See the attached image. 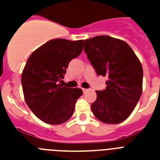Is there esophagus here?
<instances>
[{
    "label": "esophagus",
    "mask_w": 160,
    "mask_h": 160,
    "mask_svg": "<svg viewBox=\"0 0 160 160\" xmlns=\"http://www.w3.org/2000/svg\"><path fill=\"white\" fill-rule=\"evenodd\" d=\"M82 90H83V92H84V93H86V92H88V91H89V89H85V88H83Z\"/></svg>",
    "instance_id": "obj_1"
}]
</instances>
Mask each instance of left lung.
<instances>
[{"label":"left lung","instance_id":"8db88e82","mask_svg":"<svg viewBox=\"0 0 160 160\" xmlns=\"http://www.w3.org/2000/svg\"><path fill=\"white\" fill-rule=\"evenodd\" d=\"M84 51L98 75L107 76L106 88L96 90L94 115L106 124H119L130 115L142 94L143 68L131 47L108 36L85 40Z\"/></svg>","mask_w":160,"mask_h":160}]
</instances>
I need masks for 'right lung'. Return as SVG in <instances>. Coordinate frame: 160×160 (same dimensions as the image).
I'll list each match as a JSON object with an SVG mask.
<instances>
[{
	"instance_id": "obj_1",
	"label": "right lung",
	"mask_w": 160,
	"mask_h": 160,
	"mask_svg": "<svg viewBox=\"0 0 160 160\" xmlns=\"http://www.w3.org/2000/svg\"><path fill=\"white\" fill-rule=\"evenodd\" d=\"M83 40L54 39L36 49L26 61L21 84L26 104L46 124H60L72 116L81 89L58 84L71 60L82 52Z\"/></svg>"
}]
</instances>
